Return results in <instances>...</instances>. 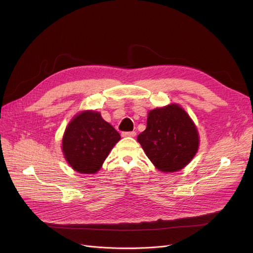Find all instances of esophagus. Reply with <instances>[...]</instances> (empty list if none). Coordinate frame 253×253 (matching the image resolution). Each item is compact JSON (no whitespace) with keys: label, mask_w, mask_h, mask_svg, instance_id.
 <instances>
[{"label":"esophagus","mask_w":253,"mask_h":253,"mask_svg":"<svg viewBox=\"0 0 253 253\" xmlns=\"http://www.w3.org/2000/svg\"><path fill=\"white\" fill-rule=\"evenodd\" d=\"M136 135L135 131H129V132H123L122 136L124 137H134Z\"/></svg>","instance_id":"obj_1"}]
</instances>
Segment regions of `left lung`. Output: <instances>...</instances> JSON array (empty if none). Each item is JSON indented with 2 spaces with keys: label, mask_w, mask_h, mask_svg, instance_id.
Instances as JSON below:
<instances>
[{
  "label": "left lung",
  "mask_w": 253,
  "mask_h": 253,
  "mask_svg": "<svg viewBox=\"0 0 253 253\" xmlns=\"http://www.w3.org/2000/svg\"><path fill=\"white\" fill-rule=\"evenodd\" d=\"M157 169L175 172L187 166L199 148L198 130L178 104L150 111L147 128L137 136Z\"/></svg>",
  "instance_id": "obj_1"
}]
</instances>
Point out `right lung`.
<instances>
[{"label": "right lung", "mask_w": 253, "mask_h": 253, "mask_svg": "<svg viewBox=\"0 0 253 253\" xmlns=\"http://www.w3.org/2000/svg\"><path fill=\"white\" fill-rule=\"evenodd\" d=\"M120 138L118 131L99 113L85 111L74 117L66 127L62 152L74 170L84 174L96 173Z\"/></svg>", "instance_id": "1"}]
</instances>
